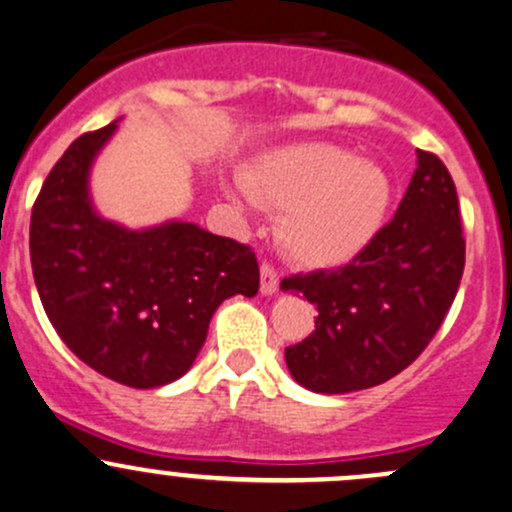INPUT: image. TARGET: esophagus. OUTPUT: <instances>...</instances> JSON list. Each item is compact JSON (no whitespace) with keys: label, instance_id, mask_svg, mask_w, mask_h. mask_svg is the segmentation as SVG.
<instances>
[{"label":"esophagus","instance_id":"34e87169","mask_svg":"<svg viewBox=\"0 0 512 512\" xmlns=\"http://www.w3.org/2000/svg\"><path fill=\"white\" fill-rule=\"evenodd\" d=\"M260 289L265 296L274 294V291L279 289V274H277V269L269 265V262H262V267H260Z\"/></svg>","mask_w":512,"mask_h":512}]
</instances>
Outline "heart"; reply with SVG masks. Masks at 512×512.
<instances>
[{
    "label": "heart",
    "instance_id": "obj_1",
    "mask_svg": "<svg viewBox=\"0 0 512 512\" xmlns=\"http://www.w3.org/2000/svg\"><path fill=\"white\" fill-rule=\"evenodd\" d=\"M260 204L284 211L279 240L306 267H340L376 238L393 184L376 162L328 143L294 145L262 160L247 179Z\"/></svg>",
    "mask_w": 512,
    "mask_h": 512
}]
</instances>
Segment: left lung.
<instances>
[{
	"label": "left lung",
	"instance_id": "8db88e82",
	"mask_svg": "<svg viewBox=\"0 0 512 512\" xmlns=\"http://www.w3.org/2000/svg\"><path fill=\"white\" fill-rule=\"evenodd\" d=\"M457 187L435 153L418 150L396 216L355 260L291 274L284 291L316 306V330L286 347V367L306 389L347 393L384 384L413 364L440 330L464 272Z\"/></svg>",
	"mask_w": 512,
	"mask_h": 512
}]
</instances>
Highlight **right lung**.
<instances>
[{
  "label": "right lung",
  "mask_w": 512,
  "mask_h": 512,
  "mask_svg": "<svg viewBox=\"0 0 512 512\" xmlns=\"http://www.w3.org/2000/svg\"><path fill=\"white\" fill-rule=\"evenodd\" d=\"M114 131L82 133L53 165L31 211V267L48 320L84 364L155 389L192 367L223 301L257 294L260 267L250 245L194 223L126 230L99 218L87 177Z\"/></svg>",
  "instance_id": "right-lung-1"
}]
</instances>
